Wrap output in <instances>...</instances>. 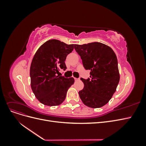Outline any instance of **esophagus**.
I'll return each instance as SVG.
<instances>
[{
  "instance_id": "34e87169",
  "label": "esophagus",
  "mask_w": 146,
  "mask_h": 146,
  "mask_svg": "<svg viewBox=\"0 0 146 146\" xmlns=\"http://www.w3.org/2000/svg\"><path fill=\"white\" fill-rule=\"evenodd\" d=\"M74 79H75V81H78V80H79V79H78V78H74Z\"/></svg>"
}]
</instances>
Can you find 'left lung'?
<instances>
[{"instance_id":"1","label":"left lung","mask_w":146,"mask_h":146,"mask_svg":"<svg viewBox=\"0 0 146 146\" xmlns=\"http://www.w3.org/2000/svg\"><path fill=\"white\" fill-rule=\"evenodd\" d=\"M84 68L91 70L90 79L81 78L83 89L79 91L83 103L98 108L107 104L115 92L120 80L117 59L112 48L103 43L74 44Z\"/></svg>"}]
</instances>
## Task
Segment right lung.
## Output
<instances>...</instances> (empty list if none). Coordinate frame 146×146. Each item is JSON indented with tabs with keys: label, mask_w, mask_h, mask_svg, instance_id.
<instances>
[{
	"label": "right lung",
	"mask_w": 146,
	"mask_h": 146,
	"mask_svg": "<svg viewBox=\"0 0 146 146\" xmlns=\"http://www.w3.org/2000/svg\"><path fill=\"white\" fill-rule=\"evenodd\" d=\"M74 48V44L50 39L35 53L30 69V85L35 97L41 104L57 106L66 99L74 79L60 76L58 73L60 69H66V56Z\"/></svg>",
	"instance_id": "1"
}]
</instances>
